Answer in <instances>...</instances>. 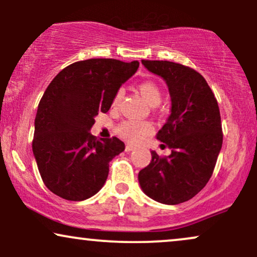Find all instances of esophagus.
<instances>
[{"label":"esophagus","mask_w":257,"mask_h":257,"mask_svg":"<svg viewBox=\"0 0 257 257\" xmlns=\"http://www.w3.org/2000/svg\"><path fill=\"white\" fill-rule=\"evenodd\" d=\"M135 150V146H133V145H126L125 146V151L126 152H132V151H134Z\"/></svg>","instance_id":"34e87169"}]
</instances>
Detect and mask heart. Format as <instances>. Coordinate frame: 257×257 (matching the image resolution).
<instances>
[{"label":"heart","instance_id":"heart-1","mask_svg":"<svg viewBox=\"0 0 257 257\" xmlns=\"http://www.w3.org/2000/svg\"><path fill=\"white\" fill-rule=\"evenodd\" d=\"M139 93L141 94L147 104L151 106H156L159 104L162 99V90L158 87L157 83L152 81H145L143 83L139 84ZM123 94L124 91L123 89L117 90V93L114 94L113 100H112V105L117 106L120 102V100L123 98ZM152 131V126L149 122L145 120H137V119H129L123 122L119 125V134L123 138H125L126 140L132 141V143H137L145 137L146 134H149Z\"/></svg>","mask_w":257,"mask_h":257}]
</instances>
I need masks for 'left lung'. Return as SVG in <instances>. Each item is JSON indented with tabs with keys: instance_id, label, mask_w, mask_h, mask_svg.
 I'll return each instance as SVG.
<instances>
[{
	"instance_id": "left-lung-1",
	"label": "left lung",
	"mask_w": 257,
	"mask_h": 257,
	"mask_svg": "<svg viewBox=\"0 0 257 257\" xmlns=\"http://www.w3.org/2000/svg\"><path fill=\"white\" fill-rule=\"evenodd\" d=\"M141 63L163 78L169 89L170 114L156 138L172 153L159 157L152 151L150 164L139 173V184L156 202L180 204L200 192L213 175L222 146L219 105L196 70L166 60Z\"/></svg>"
}]
</instances>
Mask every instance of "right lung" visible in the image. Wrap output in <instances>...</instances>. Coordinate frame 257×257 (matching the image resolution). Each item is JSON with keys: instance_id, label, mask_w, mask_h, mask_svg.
<instances>
[{"instance_id": "add662e5", "label": "right lung", "mask_w": 257, "mask_h": 257, "mask_svg": "<svg viewBox=\"0 0 257 257\" xmlns=\"http://www.w3.org/2000/svg\"><path fill=\"white\" fill-rule=\"evenodd\" d=\"M138 67L139 61L88 59L65 67L47 87L35 118L32 152L54 194L78 202L101 190L108 163L125 146L116 137L98 140L90 128Z\"/></svg>"}]
</instances>
